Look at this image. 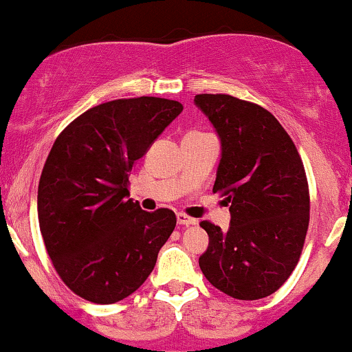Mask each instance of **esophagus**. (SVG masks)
Listing matches in <instances>:
<instances>
[{
	"label": "esophagus",
	"instance_id": "34e87169",
	"mask_svg": "<svg viewBox=\"0 0 352 352\" xmlns=\"http://www.w3.org/2000/svg\"><path fill=\"white\" fill-rule=\"evenodd\" d=\"M176 219H177V224H183V226H189V224H196V219L191 218V216L184 214V212H177Z\"/></svg>",
	"mask_w": 352,
	"mask_h": 352
}]
</instances>
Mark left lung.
I'll return each instance as SVG.
<instances>
[{
  "instance_id": "8db88e82",
  "label": "left lung",
  "mask_w": 352,
  "mask_h": 352,
  "mask_svg": "<svg viewBox=\"0 0 352 352\" xmlns=\"http://www.w3.org/2000/svg\"><path fill=\"white\" fill-rule=\"evenodd\" d=\"M221 140L212 192L226 196L228 231L203 221L208 250L199 267L216 289L241 301L279 289L301 256L309 188L298 149L267 109L229 94H196Z\"/></svg>"
}]
</instances>
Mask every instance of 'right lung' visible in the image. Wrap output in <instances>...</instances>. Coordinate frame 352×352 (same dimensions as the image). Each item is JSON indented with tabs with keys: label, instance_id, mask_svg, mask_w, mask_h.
Instances as JSON below:
<instances>
[{
	"label": "right lung",
	"instance_id": "add662e5",
	"mask_svg": "<svg viewBox=\"0 0 352 352\" xmlns=\"http://www.w3.org/2000/svg\"><path fill=\"white\" fill-rule=\"evenodd\" d=\"M181 111V102L164 98L108 101L54 141L39 177V229L59 278L86 301L113 304L133 294L175 231L171 209L148 212L128 199V177Z\"/></svg>",
	"mask_w": 352,
	"mask_h": 352
}]
</instances>
